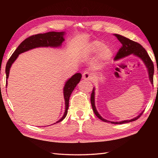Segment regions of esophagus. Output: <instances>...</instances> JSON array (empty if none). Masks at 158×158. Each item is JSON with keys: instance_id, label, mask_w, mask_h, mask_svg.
Listing matches in <instances>:
<instances>
[{"instance_id": "esophagus-1", "label": "esophagus", "mask_w": 158, "mask_h": 158, "mask_svg": "<svg viewBox=\"0 0 158 158\" xmlns=\"http://www.w3.org/2000/svg\"><path fill=\"white\" fill-rule=\"evenodd\" d=\"M83 79L84 80H92L93 78V75L92 73L88 71H85L83 74Z\"/></svg>"}]
</instances>
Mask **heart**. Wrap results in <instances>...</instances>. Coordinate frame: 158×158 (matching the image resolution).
<instances>
[{
	"label": "heart",
	"mask_w": 158,
	"mask_h": 158,
	"mask_svg": "<svg viewBox=\"0 0 158 158\" xmlns=\"http://www.w3.org/2000/svg\"><path fill=\"white\" fill-rule=\"evenodd\" d=\"M87 52L89 55H96L100 53V59L103 62H107L113 56L112 51L106 48L105 43L99 41H94L87 45Z\"/></svg>",
	"instance_id": "b5f03b06"
}]
</instances>
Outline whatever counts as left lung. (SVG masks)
Segmentation results:
<instances>
[{
	"instance_id": "left-lung-1",
	"label": "left lung",
	"mask_w": 158,
	"mask_h": 158,
	"mask_svg": "<svg viewBox=\"0 0 158 158\" xmlns=\"http://www.w3.org/2000/svg\"><path fill=\"white\" fill-rule=\"evenodd\" d=\"M115 36L117 38V39L121 42V43L122 44V47L119 50V52H117V55L115 56V58H114L115 60H119L120 59H122L123 58H125V57L130 56V55H134L136 57H138L145 64L147 70H148V73H149V78L152 84H153V74H154V66L153 62L151 60L149 56L147 53V51L145 49V48H143V47L140 45L139 43H136L135 41H133L132 40H130L129 39H127L125 36L115 34ZM91 104H92V109L94 112L95 115L98 117L100 119H101L102 121L105 122H110V123H114V124H122V123H126L128 122H134V121L136 120L137 119H139V117L141 116L142 114L143 113V111L142 113H140L139 115L135 117V118L131 119L129 120H123V121H121V122H110V121L106 120L105 119L102 118L101 115H100L98 112L97 111L96 106H95V88H94L92 90V93L91 94Z\"/></svg>"
}]
</instances>
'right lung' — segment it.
<instances>
[{
	"label": "right lung",
	"instance_id": "obj_1",
	"mask_svg": "<svg viewBox=\"0 0 158 158\" xmlns=\"http://www.w3.org/2000/svg\"><path fill=\"white\" fill-rule=\"evenodd\" d=\"M65 34L66 33L64 32H49L44 33V34L32 35L25 39L24 41L20 43V45L15 49V51L13 52L12 56L9 59L7 63H6L5 69L6 79L9 77L10 69H11L12 64L15 61V60L18 58L20 53L27 52L30 49L36 48H42V47L58 48V47L62 45V42L64 41V36ZM81 77L82 75L81 73H76L66 81L63 89L64 98L65 100V111L62 118L59 119L56 123L61 122L66 117L67 113H68L70 94H71L74 89L75 88L77 85L79 83ZM6 85H7V80H6Z\"/></svg>",
	"mask_w": 158,
	"mask_h": 158
}]
</instances>
